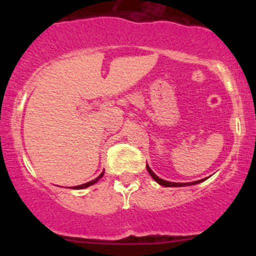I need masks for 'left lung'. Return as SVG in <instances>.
<instances>
[{
  "instance_id": "left-lung-1",
  "label": "left lung",
  "mask_w": 256,
  "mask_h": 256,
  "mask_svg": "<svg viewBox=\"0 0 256 256\" xmlns=\"http://www.w3.org/2000/svg\"><path fill=\"white\" fill-rule=\"evenodd\" d=\"M146 170H148L149 174L152 176V178L155 179V182H158L160 185H164V186H186V185H194V184H198L201 183V182H204V179H201V180H196V182H192V183H172V182H167V180H164V179L158 178L156 174H155L154 172L152 171L150 167L146 165Z\"/></svg>"
}]
</instances>
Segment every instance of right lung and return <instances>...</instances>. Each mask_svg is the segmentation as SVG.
<instances>
[{
	"mask_svg": "<svg viewBox=\"0 0 256 256\" xmlns=\"http://www.w3.org/2000/svg\"><path fill=\"white\" fill-rule=\"evenodd\" d=\"M104 171L102 172L101 174H100L98 178H96V179H94V180H91V182H88V183H85V184H82V185H78V186H73V188H74V189H84V188H88V186H90V185L95 184L96 182H98V180H100V178H101L102 176H104Z\"/></svg>",
	"mask_w": 256,
	"mask_h": 256,
	"instance_id": "right-lung-1",
	"label": "right lung"
}]
</instances>
